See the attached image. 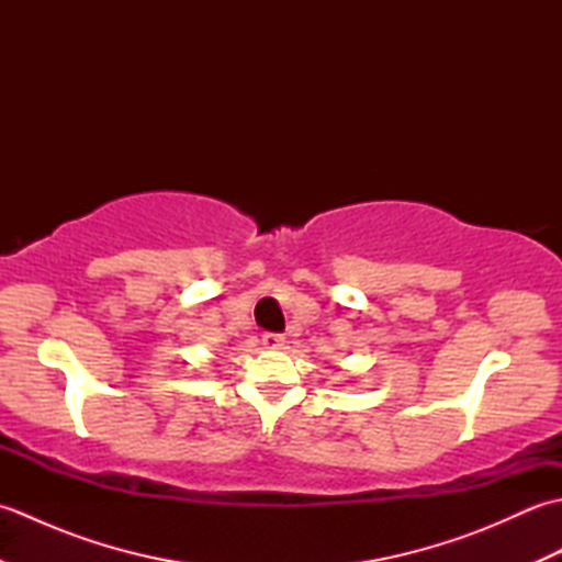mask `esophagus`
<instances>
[{"label": "esophagus", "mask_w": 562, "mask_h": 562, "mask_svg": "<svg viewBox=\"0 0 562 562\" xmlns=\"http://www.w3.org/2000/svg\"><path fill=\"white\" fill-rule=\"evenodd\" d=\"M260 342H262V348H266V350H282L284 348V336H280V333H266Z\"/></svg>", "instance_id": "34e87169"}]
</instances>
